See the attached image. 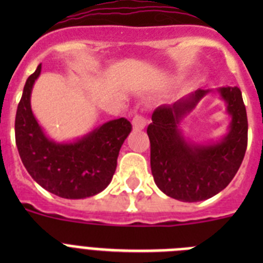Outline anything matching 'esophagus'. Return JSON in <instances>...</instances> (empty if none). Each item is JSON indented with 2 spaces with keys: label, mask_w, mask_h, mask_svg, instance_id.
<instances>
[{
  "label": "esophagus",
  "mask_w": 263,
  "mask_h": 263,
  "mask_svg": "<svg viewBox=\"0 0 263 263\" xmlns=\"http://www.w3.org/2000/svg\"><path fill=\"white\" fill-rule=\"evenodd\" d=\"M132 124H133L134 130H142L146 126V118L141 115H136L133 121H132Z\"/></svg>",
  "instance_id": "34e87169"
}]
</instances>
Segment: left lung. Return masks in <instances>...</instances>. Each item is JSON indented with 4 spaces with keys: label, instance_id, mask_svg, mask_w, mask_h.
Masks as SVG:
<instances>
[{
    "label": "left lung",
    "instance_id": "left-lung-1",
    "mask_svg": "<svg viewBox=\"0 0 263 263\" xmlns=\"http://www.w3.org/2000/svg\"><path fill=\"white\" fill-rule=\"evenodd\" d=\"M210 92L197 89L173 105L158 106L147 126L155 184L167 196L185 203L206 200L222 191L240 168L248 146V117L237 87L217 89L232 118L224 138L195 143L183 136V118Z\"/></svg>",
    "mask_w": 263,
    "mask_h": 263
}]
</instances>
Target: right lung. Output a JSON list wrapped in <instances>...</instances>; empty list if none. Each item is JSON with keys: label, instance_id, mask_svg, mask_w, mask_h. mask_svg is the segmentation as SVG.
<instances>
[{"label": "right lung", "instance_id": "1", "mask_svg": "<svg viewBox=\"0 0 263 263\" xmlns=\"http://www.w3.org/2000/svg\"><path fill=\"white\" fill-rule=\"evenodd\" d=\"M42 64L29 76L15 115V143L23 166L39 185L64 199H85L104 191L117 167L120 148L132 132L117 118L73 142L48 138L31 110V90Z\"/></svg>", "mask_w": 263, "mask_h": 263}]
</instances>
